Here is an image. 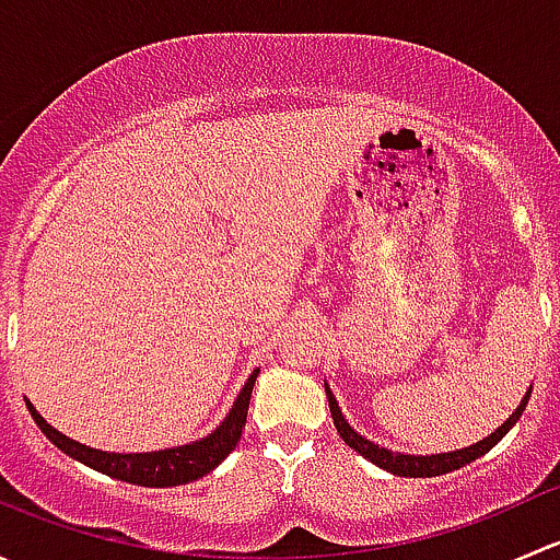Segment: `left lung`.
<instances>
[{
	"instance_id": "1",
	"label": "left lung",
	"mask_w": 560,
	"mask_h": 560,
	"mask_svg": "<svg viewBox=\"0 0 560 560\" xmlns=\"http://www.w3.org/2000/svg\"><path fill=\"white\" fill-rule=\"evenodd\" d=\"M325 393H327V404H330L332 425H336V431L341 433L343 442H347L354 453L369 457L371 463H376V466L385 468V471H389V474H398V477H439V474L455 471V468L466 466V463L477 460V457L490 453V450H493L495 444H499L501 439L510 433V428L521 420V415L525 411V404H528V398H530V389H528V393H525V398L521 400V406H517V409L510 415V420H506L501 428H495L488 439L471 444V447H463V450H455V453H442V455H404V453H393V450H387V447H380V444H374V442H369L365 436H360V433L354 431L347 420H343L341 409H338L336 395L330 393V387L327 385H325Z\"/></svg>"
}]
</instances>
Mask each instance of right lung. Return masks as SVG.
Returning a JSON list of instances; mask_svg holds the SVG:
<instances>
[{
  "label": "right lung",
  "mask_w": 560,
  "mask_h": 560,
  "mask_svg": "<svg viewBox=\"0 0 560 560\" xmlns=\"http://www.w3.org/2000/svg\"><path fill=\"white\" fill-rule=\"evenodd\" d=\"M257 374L259 371H254V374L248 376L244 389H241L238 398H235L233 409H230V415L224 417V422L217 431L208 433L200 442H191L173 450H160V453H103V450L86 447V444L75 442V439L65 436V433L56 431L54 425H48V422L37 415V409L30 400H26V409H30L32 420L37 422L39 431H43L61 453L86 463L94 471H103L107 477L121 479V482L143 485V488H175V485H186L206 477L208 471H213L224 457L233 453L241 433H244L248 400H252V387L254 382H257Z\"/></svg>",
  "instance_id": "add662e5"
}]
</instances>
